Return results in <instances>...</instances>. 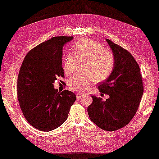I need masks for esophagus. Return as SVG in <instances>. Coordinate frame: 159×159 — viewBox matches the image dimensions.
<instances>
[{"instance_id":"34e87169","label":"esophagus","mask_w":159,"mask_h":159,"mask_svg":"<svg viewBox=\"0 0 159 159\" xmlns=\"http://www.w3.org/2000/svg\"><path fill=\"white\" fill-rule=\"evenodd\" d=\"M83 96H84V95L81 94V93H78V94H77V99H78V100H80V98H81Z\"/></svg>"}]
</instances>
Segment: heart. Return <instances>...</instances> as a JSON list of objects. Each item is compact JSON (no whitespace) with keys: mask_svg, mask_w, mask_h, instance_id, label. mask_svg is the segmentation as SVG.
Wrapping results in <instances>:
<instances>
[{"mask_svg":"<svg viewBox=\"0 0 159 159\" xmlns=\"http://www.w3.org/2000/svg\"><path fill=\"white\" fill-rule=\"evenodd\" d=\"M73 54L63 59V66L66 75H72L78 61H85L84 75H75L69 79L68 86L73 91L84 93L94 81L100 82L109 78L115 65L113 53L105 49L98 42L91 39H82L74 44Z\"/></svg>","mask_w":159,"mask_h":159,"instance_id":"obj_1","label":"heart"}]
</instances>
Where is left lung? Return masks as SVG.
I'll use <instances>...</instances> for the list:
<instances>
[{
  "label": "left lung",
  "mask_w": 159,
  "mask_h": 159,
  "mask_svg": "<svg viewBox=\"0 0 159 159\" xmlns=\"http://www.w3.org/2000/svg\"><path fill=\"white\" fill-rule=\"evenodd\" d=\"M115 56L111 74L98 87L101 93L109 98L91 96L93 103L87 108L90 119L105 131H116L132 120L139 107L143 88L140 69L130 52L107 39Z\"/></svg>",
  "instance_id": "8db88e82"
}]
</instances>
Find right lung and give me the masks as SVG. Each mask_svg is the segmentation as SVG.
I'll list each match as a JSON object with an SVG mask.
<instances>
[{"instance_id": "obj_1", "label": "right lung", "mask_w": 159, "mask_h": 159, "mask_svg": "<svg viewBox=\"0 0 159 159\" xmlns=\"http://www.w3.org/2000/svg\"><path fill=\"white\" fill-rule=\"evenodd\" d=\"M73 37H54L30 50L25 56L17 80V98L28 122L43 131L54 130L67 119L75 94L54 88L64 78L63 48Z\"/></svg>"}]
</instances>
